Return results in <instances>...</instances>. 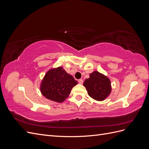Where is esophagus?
Segmentation results:
<instances>
[{"label": "esophagus", "instance_id": "obj_1", "mask_svg": "<svg viewBox=\"0 0 149 149\" xmlns=\"http://www.w3.org/2000/svg\"><path fill=\"white\" fill-rule=\"evenodd\" d=\"M78 83H79V84H82L83 83V80L82 79H79V80H78Z\"/></svg>", "mask_w": 149, "mask_h": 149}]
</instances>
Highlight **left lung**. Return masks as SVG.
<instances>
[{"label":"left lung","instance_id":"8db88e82","mask_svg":"<svg viewBox=\"0 0 149 149\" xmlns=\"http://www.w3.org/2000/svg\"><path fill=\"white\" fill-rule=\"evenodd\" d=\"M83 86L86 89L88 95L94 100L104 101L111 93V84L109 78L97 71L89 74Z\"/></svg>","mask_w":149,"mask_h":149}]
</instances>
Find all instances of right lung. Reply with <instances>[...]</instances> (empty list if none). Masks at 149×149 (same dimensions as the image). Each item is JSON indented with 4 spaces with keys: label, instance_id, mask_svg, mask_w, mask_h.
<instances>
[{
    "label": "right lung",
    "instance_id": "1",
    "mask_svg": "<svg viewBox=\"0 0 149 149\" xmlns=\"http://www.w3.org/2000/svg\"><path fill=\"white\" fill-rule=\"evenodd\" d=\"M78 84L73 76L67 73L63 67L48 70L40 84V91L48 100L63 102L69 96L72 88Z\"/></svg>",
    "mask_w": 149,
    "mask_h": 149
}]
</instances>
